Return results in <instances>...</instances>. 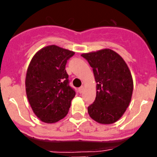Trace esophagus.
Segmentation results:
<instances>
[{
    "instance_id": "esophagus-1",
    "label": "esophagus",
    "mask_w": 157,
    "mask_h": 157,
    "mask_svg": "<svg viewBox=\"0 0 157 157\" xmlns=\"http://www.w3.org/2000/svg\"><path fill=\"white\" fill-rule=\"evenodd\" d=\"M84 90H85L84 86H80V87L79 88V93H83V91H84Z\"/></svg>"
}]
</instances>
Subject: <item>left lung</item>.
<instances>
[{
	"instance_id": "8db88e82",
	"label": "left lung",
	"mask_w": 157,
	"mask_h": 157,
	"mask_svg": "<svg viewBox=\"0 0 157 157\" xmlns=\"http://www.w3.org/2000/svg\"><path fill=\"white\" fill-rule=\"evenodd\" d=\"M93 68L96 96L88 107L90 118L102 124H111L122 117L133 93V78L127 64L115 51L103 48L82 54Z\"/></svg>"
}]
</instances>
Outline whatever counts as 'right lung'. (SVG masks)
Instances as JSON below:
<instances>
[{"instance_id":"1","label":"right lung","mask_w":157,"mask_h":157,"mask_svg":"<svg viewBox=\"0 0 157 157\" xmlns=\"http://www.w3.org/2000/svg\"><path fill=\"white\" fill-rule=\"evenodd\" d=\"M75 52L55 45L38 51L26 74V93L29 105L39 119L52 124L68 113L75 91L68 84L67 61Z\"/></svg>"}]
</instances>
